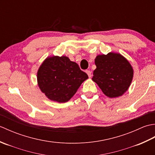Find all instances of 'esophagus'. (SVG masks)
<instances>
[{"label": "esophagus", "instance_id": "34e87169", "mask_svg": "<svg viewBox=\"0 0 155 155\" xmlns=\"http://www.w3.org/2000/svg\"><path fill=\"white\" fill-rule=\"evenodd\" d=\"M86 72L87 73V74H88V77L91 78V77H92V72H91V71L87 70V71H86Z\"/></svg>", "mask_w": 155, "mask_h": 155}]
</instances>
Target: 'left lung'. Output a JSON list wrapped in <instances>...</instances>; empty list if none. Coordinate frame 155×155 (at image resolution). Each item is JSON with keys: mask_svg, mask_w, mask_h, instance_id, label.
Here are the masks:
<instances>
[{"mask_svg": "<svg viewBox=\"0 0 155 155\" xmlns=\"http://www.w3.org/2000/svg\"><path fill=\"white\" fill-rule=\"evenodd\" d=\"M97 68L92 79L103 93L110 98L122 96L132 82L133 69L121 54L109 52L98 55L94 60Z\"/></svg>", "mask_w": 155, "mask_h": 155, "instance_id": "left-lung-1", "label": "left lung"}]
</instances>
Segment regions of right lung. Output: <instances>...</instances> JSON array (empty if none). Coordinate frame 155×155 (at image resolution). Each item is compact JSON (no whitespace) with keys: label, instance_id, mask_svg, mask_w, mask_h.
Listing matches in <instances>:
<instances>
[{"label":"right lung","instance_id":"right-lung-1","mask_svg":"<svg viewBox=\"0 0 155 155\" xmlns=\"http://www.w3.org/2000/svg\"><path fill=\"white\" fill-rule=\"evenodd\" d=\"M88 78L78 65L65 56L48 57L37 72L38 84L48 98L66 103L73 97L78 88Z\"/></svg>","mask_w":155,"mask_h":155}]
</instances>
